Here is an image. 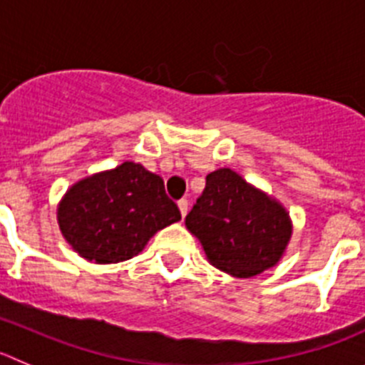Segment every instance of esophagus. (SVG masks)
I'll list each match as a JSON object with an SVG mask.
<instances>
[{
    "mask_svg": "<svg viewBox=\"0 0 365 365\" xmlns=\"http://www.w3.org/2000/svg\"><path fill=\"white\" fill-rule=\"evenodd\" d=\"M178 207H180V212H182V216L185 217L187 216V210H189V200L182 198L178 202Z\"/></svg>",
    "mask_w": 365,
    "mask_h": 365,
    "instance_id": "obj_1",
    "label": "esophagus"
}]
</instances>
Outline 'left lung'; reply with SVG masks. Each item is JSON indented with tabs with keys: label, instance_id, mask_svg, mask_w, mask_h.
<instances>
[{
	"label": "left lung",
	"instance_id": "1",
	"mask_svg": "<svg viewBox=\"0 0 365 365\" xmlns=\"http://www.w3.org/2000/svg\"><path fill=\"white\" fill-rule=\"evenodd\" d=\"M185 227L200 240L210 264L234 277H254L275 267L292 237L284 207L232 169L207 175Z\"/></svg>",
	"mask_w": 365,
	"mask_h": 365
}]
</instances>
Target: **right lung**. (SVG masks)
<instances>
[{
	"instance_id": "add662e5",
	"label": "right lung",
	"mask_w": 365,
	"mask_h": 365,
	"mask_svg": "<svg viewBox=\"0 0 365 365\" xmlns=\"http://www.w3.org/2000/svg\"><path fill=\"white\" fill-rule=\"evenodd\" d=\"M180 220L163 180L135 162L77 182L57 209L64 240L98 264L131 259L158 230Z\"/></svg>"
}]
</instances>
